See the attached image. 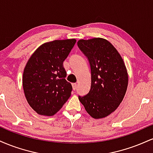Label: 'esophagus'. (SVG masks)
<instances>
[{
    "mask_svg": "<svg viewBox=\"0 0 153 153\" xmlns=\"http://www.w3.org/2000/svg\"><path fill=\"white\" fill-rule=\"evenodd\" d=\"M77 87H78V85H77L76 83H73V91L76 90Z\"/></svg>",
    "mask_w": 153,
    "mask_h": 153,
    "instance_id": "1",
    "label": "esophagus"
}]
</instances>
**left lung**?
Returning <instances> with one entry per match:
<instances>
[{"label":"left lung","instance_id":"left-lung-1","mask_svg":"<svg viewBox=\"0 0 153 153\" xmlns=\"http://www.w3.org/2000/svg\"><path fill=\"white\" fill-rule=\"evenodd\" d=\"M77 44L91 70V89L87 95L79 96V101L91 117L104 118L118 108L125 96L127 68L117 49L105 39H80Z\"/></svg>","mask_w":153,"mask_h":153}]
</instances>
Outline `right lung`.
<instances>
[{
    "mask_svg": "<svg viewBox=\"0 0 153 153\" xmlns=\"http://www.w3.org/2000/svg\"><path fill=\"white\" fill-rule=\"evenodd\" d=\"M75 42L68 39L44 43L26 63L23 88L28 103L38 114L53 116L71 96L73 88L65 80L63 62Z\"/></svg>",
    "mask_w": 153,
    "mask_h": 153,
    "instance_id": "1",
    "label": "right lung"
}]
</instances>
